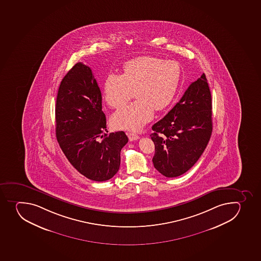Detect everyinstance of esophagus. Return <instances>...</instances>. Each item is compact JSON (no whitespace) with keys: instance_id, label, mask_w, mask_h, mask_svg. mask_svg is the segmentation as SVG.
I'll use <instances>...</instances> for the list:
<instances>
[{"instance_id":"obj_1","label":"esophagus","mask_w":261,"mask_h":261,"mask_svg":"<svg viewBox=\"0 0 261 261\" xmlns=\"http://www.w3.org/2000/svg\"><path fill=\"white\" fill-rule=\"evenodd\" d=\"M127 134L130 141H134V140H137V139H139V135H137L136 134H134V133H127Z\"/></svg>"}]
</instances>
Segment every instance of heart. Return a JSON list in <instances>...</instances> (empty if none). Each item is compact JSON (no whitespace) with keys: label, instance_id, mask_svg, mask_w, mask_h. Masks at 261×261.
<instances>
[{"label":"heart","instance_id":"heart-1","mask_svg":"<svg viewBox=\"0 0 261 261\" xmlns=\"http://www.w3.org/2000/svg\"><path fill=\"white\" fill-rule=\"evenodd\" d=\"M124 74L111 73L104 83L107 104L119 108L126 104L134 91L138 99L115 112L113 127L138 131L153 117L154 111H162L171 104L178 90L181 68L178 62L153 57H141L126 62Z\"/></svg>","mask_w":261,"mask_h":261}]
</instances>
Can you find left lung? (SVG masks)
Listing matches in <instances>:
<instances>
[{
    "label": "left lung",
    "mask_w": 261,
    "mask_h": 261,
    "mask_svg": "<svg viewBox=\"0 0 261 261\" xmlns=\"http://www.w3.org/2000/svg\"><path fill=\"white\" fill-rule=\"evenodd\" d=\"M212 99L205 74L192 83L181 99L152 126L153 164L167 177L181 176L204 151L212 133Z\"/></svg>",
    "instance_id": "1"
}]
</instances>
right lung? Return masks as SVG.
<instances>
[{"instance_id":"1","label":"right lung","mask_w":261,"mask_h":261,"mask_svg":"<svg viewBox=\"0 0 261 261\" xmlns=\"http://www.w3.org/2000/svg\"><path fill=\"white\" fill-rule=\"evenodd\" d=\"M104 131L101 92L92 70L79 62L62 79L57 93L56 136L72 167L93 181H107L117 174L121 149L128 141L123 131L103 135Z\"/></svg>"}]
</instances>
